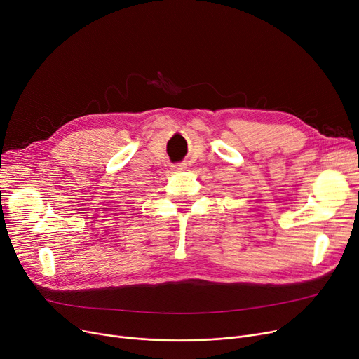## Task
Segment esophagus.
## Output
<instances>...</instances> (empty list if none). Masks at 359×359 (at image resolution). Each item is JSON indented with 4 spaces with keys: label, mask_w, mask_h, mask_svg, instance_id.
<instances>
[{
    "label": "esophagus",
    "mask_w": 359,
    "mask_h": 359,
    "mask_svg": "<svg viewBox=\"0 0 359 359\" xmlns=\"http://www.w3.org/2000/svg\"><path fill=\"white\" fill-rule=\"evenodd\" d=\"M172 167H173L175 172H182V170L186 168L183 164H175V165H172Z\"/></svg>",
    "instance_id": "1"
}]
</instances>
